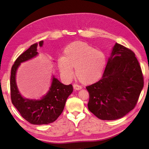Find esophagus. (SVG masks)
<instances>
[{
  "instance_id": "34e87169",
  "label": "esophagus",
  "mask_w": 149,
  "mask_h": 149,
  "mask_svg": "<svg viewBox=\"0 0 149 149\" xmlns=\"http://www.w3.org/2000/svg\"><path fill=\"white\" fill-rule=\"evenodd\" d=\"M73 87H74V89L75 90H79L82 88L81 86H80V85H78L77 84H74V85H73Z\"/></svg>"
}]
</instances>
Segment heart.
<instances>
[{"mask_svg": "<svg viewBox=\"0 0 149 149\" xmlns=\"http://www.w3.org/2000/svg\"><path fill=\"white\" fill-rule=\"evenodd\" d=\"M61 74L70 79L75 68V75L81 83L89 84L100 78L106 65L104 54L89 44L75 42L69 44L64 50V57L58 60Z\"/></svg>", "mask_w": 149, "mask_h": 149, "instance_id": "heart-1", "label": "heart"}]
</instances>
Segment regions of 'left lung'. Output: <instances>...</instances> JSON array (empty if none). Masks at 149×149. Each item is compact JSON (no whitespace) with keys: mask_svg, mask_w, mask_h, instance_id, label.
<instances>
[{"mask_svg":"<svg viewBox=\"0 0 149 149\" xmlns=\"http://www.w3.org/2000/svg\"><path fill=\"white\" fill-rule=\"evenodd\" d=\"M143 84L134 53L116 43L102 79L86 86L90 95L88 109L103 120L122 118L136 105Z\"/></svg>","mask_w":149,"mask_h":149,"instance_id":"1","label":"left lung"}]
</instances>
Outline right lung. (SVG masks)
<instances>
[{"label":"right lung","instance_id":"right-lung-1","mask_svg":"<svg viewBox=\"0 0 149 149\" xmlns=\"http://www.w3.org/2000/svg\"><path fill=\"white\" fill-rule=\"evenodd\" d=\"M43 44V41H40L39 43L31 45L16 59L11 72V102L21 116L34 125L49 124L54 122L62 113L66 99L73 91L72 84H63L53 76L49 91L40 100L26 99L19 92L16 82L17 69L21 63L28 61L38 54L37 47L38 45L42 47Z\"/></svg>","mask_w":149,"mask_h":149}]
</instances>
